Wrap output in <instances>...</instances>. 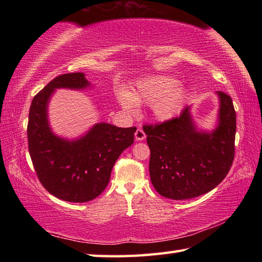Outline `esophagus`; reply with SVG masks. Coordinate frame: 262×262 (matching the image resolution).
<instances>
[{"label":"esophagus","instance_id":"esophagus-1","mask_svg":"<svg viewBox=\"0 0 262 262\" xmlns=\"http://www.w3.org/2000/svg\"><path fill=\"white\" fill-rule=\"evenodd\" d=\"M145 138H146L145 133L143 132L142 128H138V129L135 132V140L138 141V142H141V141L145 140Z\"/></svg>","mask_w":262,"mask_h":262}]
</instances>
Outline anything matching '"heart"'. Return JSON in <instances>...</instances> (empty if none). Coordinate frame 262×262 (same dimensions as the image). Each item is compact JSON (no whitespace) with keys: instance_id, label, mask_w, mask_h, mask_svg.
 <instances>
[{"instance_id":"heart-1","label":"heart","mask_w":262,"mask_h":262,"mask_svg":"<svg viewBox=\"0 0 262 262\" xmlns=\"http://www.w3.org/2000/svg\"><path fill=\"white\" fill-rule=\"evenodd\" d=\"M187 100V89L176 77L166 74L141 77L129 92H118V101L128 113H136L138 104H151L154 119L160 122L177 118L185 109Z\"/></svg>"}]
</instances>
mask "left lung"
Instances as JSON below:
<instances>
[{
  "instance_id": "1",
  "label": "left lung",
  "mask_w": 262,
  "mask_h": 262,
  "mask_svg": "<svg viewBox=\"0 0 262 262\" xmlns=\"http://www.w3.org/2000/svg\"><path fill=\"white\" fill-rule=\"evenodd\" d=\"M219 110L213 129L198 128L191 105L178 118L144 126L151 151L149 176L161 196L190 199L223 181L234 159L236 116L230 96L217 91Z\"/></svg>"
}]
</instances>
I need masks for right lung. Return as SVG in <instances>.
I'll list each match as a JSON object with an SVG mask.
<instances>
[{"mask_svg":"<svg viewBox=\"0 0 262 262\" xmlns=\"http://www.w3.org/2000/svg\"><path fill=\"white\" fill-rule=\"evenodd\" d=\"M91 88L84 73L59 75L30 105L27 134L32 164L46 190L65 202L86 203L97 198L108 186L117 159L134 143L135 127L121 128L108 122H97L75 138L53 132L48 105L55 91Z\"/></svg>","mask_w":262,"mask_h":262,"instance_id":"add662e5","label":"right lung"}]
</instances>
